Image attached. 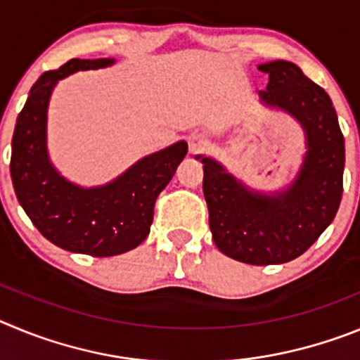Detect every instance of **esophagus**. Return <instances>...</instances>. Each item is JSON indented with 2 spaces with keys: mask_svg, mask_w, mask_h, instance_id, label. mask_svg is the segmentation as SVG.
<instances>
[{
  "mask_svg": "<svg viewBox=\"0 0 360 360\" xmlns=\"http://www.w3.org/2000/svg\"><path fill=\"white\" fill-rule=\"evenodd\" d=\"M205 146H207V141H205L203 136H193V139L189 141V153L196 155V153L203 151Z\"/></svg>",
  "mask_w": 360,
  "mask_h": 360,
  "instance_id": "obj_1",
  "label": "esophagus"
}]
</instances>
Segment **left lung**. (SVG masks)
I'll return each instance as SVG.
<instances>
[{
    "instance_id": "left-lung-1",
    "label": "left lung",
    "mask_w": 360,
    "mask_h": 360,
    "mask_svg": "<svg viewBox=\"0 0 360 360\" xmlns=\"http://www.w3.org/2000/svg\"><path fill=\"white\" fill-rule=\"evenodd\" d=\"M269 73L262 103L294 117L307 153L294 182L276 195L249 189L209 157L203 196L212 240L225 256L249 265H278L307 252L333 221L342 198L345 136L328 94L288 61L259 65Z\"/></svg>"
}]
</instances>
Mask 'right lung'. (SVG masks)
I'll return each instance as SVG.
<instances>
[{"label":"right lung","mask_w":360,"mask_h":360,"mask_svg":"<svg viewBox=\"0 0 360 360\" xmlns=\"http://www.w3.org/2000/svg\"><path fill=\"white\" fill-rule=\"evenodd\" d=\"M115 59H70L32 86L15 120L11 176L32 224L53 245L108 257L135 249L148 238L153 207L187 155L184 141L148 155L106 186L81 187L52 165L46 149V111L57 81L79 70H97Z\"/></svg>","instance_id":"add662e5"}]
</instances>
